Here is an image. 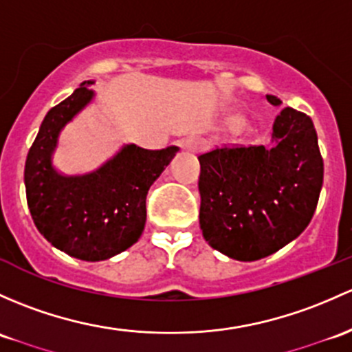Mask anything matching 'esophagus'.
I'll return each instance as SVG.
<instances>
[{"label": "esophagus", "mask_w": 352, "mask_h": 352, "mask_svg": "<svg viewBox=\"0 0 352 352\" xmlns=\"http://www.w3.org/2000/svg\"><path fill=\"white\" fill-rule=\"evenodd\" d=\"M182 148L188 151H197L201 148V138L199 136H187L182 140Z\"/></svg>", "instance_id": "34e87169"}]
</instances>
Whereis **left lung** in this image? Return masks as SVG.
Here are the masks:
<instances>
[{"label": "left lung", "mask_w": 352, "mask_h": 352, "mask_svg": "<svg viewBox=\"0 0 352 352\" xmlns=\"http://www.w3.org/2000/svg\"><path fill=\"white\" fill-rule=\"evenodd\" d=\"M266 101L282 104L276 96ZM199 162L202 236L232 260L276 253L316 212L324 162L312 120L300 111H280L270 145L216 148Z\"/></svg>", "instance_id": "1"}]
</instances>
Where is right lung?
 <instances>
[{
    "label": "right lung",
    "mask_w": 352,
    "mask_h": 352,
    "mask_svg": "<svg viewBox=\"0 0 352 352\" xmlns=\"http://www.w3.org/2000/svg\"><path fill=\"white\" fill-rule=\"evenodd\" d=\"M91 84H80L43 118L25 164V188L33 223L52 246L77 260L102 261L140 239L148 188L179 146L145 150L128 143L92 172L67 175L55 168L58 136L92 102Z\"/></svg>",
    "instance_id": "right-lung-1"
}]
</instances>
